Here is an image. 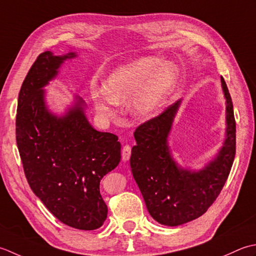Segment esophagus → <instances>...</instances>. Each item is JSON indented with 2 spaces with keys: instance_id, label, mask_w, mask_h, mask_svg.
I'll list each match as a JSON object with an SVG mask.
<instances>
[{
  "instance_id": "obj_1",
  "label": "esophagus",
  "mask_w": 256,
  "mask_h": 256,
  "mask_svg": "<svg viewBox=\"0 0 256 256\" xmlns=\"http://www.w3.org/2000/svg\"><path fill=\"white\" fill-rule=\"evenodd\" d=\"M130 154H132V147L129 144H126L122 147V157L124 161H127L130 158Z\"/></svg>"
}]
</instances>
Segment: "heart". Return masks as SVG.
I'll return each instance as SVG.
<instances>
[{"instance_id": "obj_1", "label": "heart", "mask_w": 256, "mask_h": 256, "mask_svg": "<svg viewBox=\"0 0 256 256\" xmlns=\"http://www.w3.org/2000/svg\"><path fill=\"white\" fill-rule=\"evenodd\" d=\"M178 78V67L158 56H146L112 70L102 90H94L92 97L98 112H112L114 104L132 100V112L142 118L158 112Z\"/></svg>"}]
</instances>
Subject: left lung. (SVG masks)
Returning <instances> with one entry per match:
<instances>
[{
	"instance_id": "left-lung-1",
	"label": "left lung",
	"mask_w": 256,
	"mask_h": 256,
	"mask_svg": "<svg viewBox=\"0 0 256 256\" xmlns=\"http://www.w3.org/2000/svg\"><path fill=\"white\" fill-rule=\"evenodd\" d=\"M226 102V138L216 158L199 171L184 169L170 152L168 136L181 99L134 130L137 144L130 166L150 216L162 226H178L204 214L220 194L236 157V119L228 86L221 76Z\"/></svg>"
}]
</instances>
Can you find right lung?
<instances>
[{
    "label": "right lung",
    "mask_w": 256,
    "mask_h": 256,
    "mask_svg": "<svg viewBox=\"0 0 256 256\" xmlns=\"http://www.w3.org/2000/svg\"><path fill=\"white\" fill-rule=\"evenodd\" d=\"M75 53L38 55L18 94L16 144L26 179L35 196L66 226L96 230L107 218L100 194L102 176L120 161L116 134L92 127L85 102L76 97L64 116L52 114L43 87L56 77L60 65Z\"/></svg>",
    "instance_id": "add662e5"
}]
</instances>
